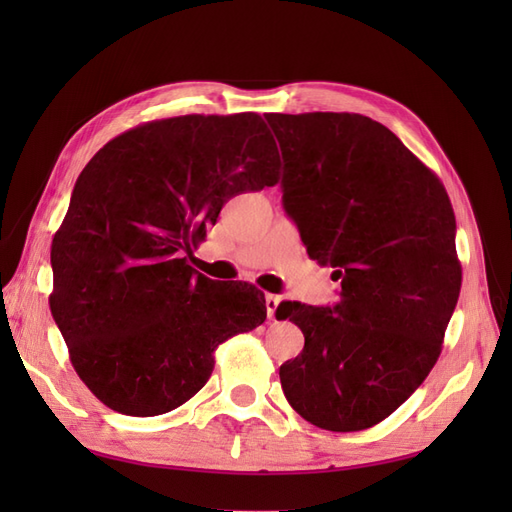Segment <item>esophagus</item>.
Returning <instances> with one entry per match:
<instances>
[{
    "label": "esophagus",
    "mask_w": 512,
    "mask_h": 512,
    "mask_svg": "<svg viewBox=\"0 0 512 512\" xmlns=\"http://www.w3.org/2000/svg\"><path fill=\"white\" fill-rule=\"evenodd\" d=\"M265 305H267V316L269 320L275 318V309L280 305V297L277 294H265Z\"/></svg>",
    "instance_id": "obj_1"
}]
</instances>
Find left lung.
Wrapping results in <instances>:
<instances>
[{"mask_svg":"<svg viewBox=\"0 0 512 512\" xmlns=\"http://www.w3.org/2000/svg\"><path fill=\"white\" fill-rule=\"evenodd\" d=\"M284 158V205L307 254L342 280L335 307L282 303L305 335L280 367L288 404L329 431L393 414L442 352L461 288L442 181L382 123L356 113L265 115Z\"/></svg>","mask_w":512,"mask_h":512,"instance_id":"obj_1","label":"left lung"}]
</instances>
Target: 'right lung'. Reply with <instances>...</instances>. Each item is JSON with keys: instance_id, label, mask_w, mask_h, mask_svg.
<instances>
[{"instance_id": "right-lung-1", "label": "right lung", "mask_w": 512, "mask_h": 512, "mask_svg": "<svg viewBox=\"0 0 512 512\" xmlns=\"http://www.w3.org/2000/svg\"><path fill=\"white\" fill-rule=\"evenodd\" d=\"M280 153L258 113L181 115L108 141L53 237L51 314L76 374L128 416L179 408L215 348L265 322V299L188 265L226 200L271 188Z\"/></svg>"}]
</instances>
